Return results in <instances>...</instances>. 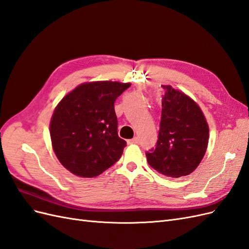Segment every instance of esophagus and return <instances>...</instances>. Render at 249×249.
I'll return each mask as SVG.
<instances>
[{
    "mask_svg": "<svg viewBox=\"0 0 249 249\" xmlns=\"http://www.w3.org/2000/svg\"><path fill=\"white\" fill-rule=\"evenodd\" d=\"M127 143H129V144H136V143H138V138L137 137H134L133 139L127 141Z\"/></svg>",
    "mask_w": 249,
    "mask_h": 249,
    "instance_id": "obj_1",
    "label": "esophagus"
}]
</instances>
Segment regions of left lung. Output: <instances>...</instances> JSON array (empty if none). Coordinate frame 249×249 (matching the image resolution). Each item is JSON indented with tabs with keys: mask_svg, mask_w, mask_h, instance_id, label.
I'll use <instances>...</instances> for the list:
<instances>
[{
	"mask_svg": "<svg viewBox=\"0 0 249 249\" xmlns=\"http://www.w3.org/2000/svg\"><path fill=\"white\" fill-rule=\"evenodd\" d=\"M162 115L155 148L146 152L148 164L170 178L190 175L201 162L209 142V125L198 105L170 85H161Z\"/></svg>",
	"mask_w": 249,
	"mask_h": 249,
	"instance_id": "obj_1",
	"label": "left lung"
}]
</instances>
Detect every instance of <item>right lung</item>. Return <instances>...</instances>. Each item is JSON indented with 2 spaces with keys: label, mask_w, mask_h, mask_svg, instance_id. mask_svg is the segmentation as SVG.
<instances>
[{
  "label": "right lung",
  "mask_w": 249,
  "mask_h": 249,
  "mask_svg": "<svg viewBox=\"0 0 249 249\" xmlns=\"http://www.w3.org/2000/svg\"><path fill=\"white\" fill-rule=\"evenodd\" d=\"M130 83H84L66 94L53 113L52 145L73 175L100 176L122 157L126 142L118 137L114 103Z\"/></svg>",
  "instance_id": "right-lung-1"
}]
</instances>
